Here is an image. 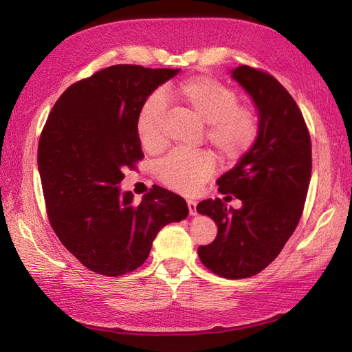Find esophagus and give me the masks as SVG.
<instances>
[{"instance_id":"34e87169","label":"esophagus","mask_w":352,"mask_h":352,"mask_svg":"<svg viewBox=\"0 0 352 352\" xmlns=\"http://www.w3.org/2000/svg\"><path fill=\"white\" fill-rule=\"evenodd\" d=\"M188 207H189V214L195 216L197 214V201L188 199Z\"/></svg>"}]
</instances>
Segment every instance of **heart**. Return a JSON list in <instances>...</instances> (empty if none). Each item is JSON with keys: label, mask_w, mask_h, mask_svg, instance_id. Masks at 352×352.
I'll return each mask as SVG.
<instances>
[{"label": "heart", "mask_w": 352, "mask_h": 352, "mask_svg": "<svg viewBox=\"0 0 352 352\" xmlns=\"http://www.w3.org/2000/svg\"><path fill=\"white\" fill-rule=\"evenodd\" d=\"M170 96L206 124V138L222 160L236 162L254 145L258 134L256 110L237 104V95L210 77H192L180 81ZM163 101L153 95L142 104L136 118V131L142 146L157 151L163 146ZM214 170V159L206 151L172 153L157 166V175L169 189L195 193Z\"/></svg>", "instance_id": "1"}]
</instances>
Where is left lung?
<instances>
[{"label": "left lung", "mask_w": 352, "mask_h": 352, "mask_svg": "<svg viewBox=\"0 0 352 352\" xmlns=\"http://www.w3.org/2000/svg\"><path fill=\"white\" fill-rule=\"evenodd\" d=\"M231 78L258 111V134L218 180L219 192L234 195L242 207H227L219 198L197 206L218 226V236L199 246L198 256L216 275L239 280L263 271L294 234L311 178V142L301 110L272 76L241 65Z\"/></svg>", "instance_id": "1"}]
</instances>
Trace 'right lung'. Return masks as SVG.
Instances as JSON below:
<instances>
[{"instance_id": "obj_1", "label": "right lung", "mask_w": 352, "mask_h": 352, "mask_svg": "<svg viewBox=\"0 0 352 352\" xmlns=\"http://www.w3.org/2000/svg\"><path fill=\"white\" fill-rule=\"evenodd\" d=\"M180 69L115 65L77 81L52 107L37 148L45 204L57 237L91 271L119 276L148 258L157 233L188 218L186 201L155 186L133 203L124 169L144 157L142 104Z\"/></svg>"}]
</instances>
